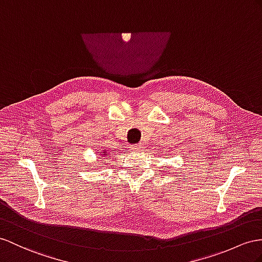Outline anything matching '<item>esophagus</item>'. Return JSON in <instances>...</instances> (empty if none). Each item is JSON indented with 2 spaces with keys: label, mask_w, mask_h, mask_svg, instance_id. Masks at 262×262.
I'll list each match as a JSON object with an SVG mask.
<instances>
[{
  "label": "esophagus",
  "mask_w": 262,
  "mask_h": 262,
  "mask_svg": "<svg viewBox=\"0 0 262 262\" xmlns=\"http://www.w3.org/2000/svg\"><path fill=\"white\" fill-rule=\"evenodd\" d=\"M139 150H143L142 145H134L130 147V151H139Z\"/></svg>",
  "instance_id": "34e87169"
}]
</instances>
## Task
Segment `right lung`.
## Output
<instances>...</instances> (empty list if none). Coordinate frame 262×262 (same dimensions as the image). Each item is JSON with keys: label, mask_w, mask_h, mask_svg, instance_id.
Returning a JSON list of instances; mask_svg holds the SVG:
<instances>
[{"label": "right lung", "mask_w": 262, "mask_h": 262, "mask_svg": "<svg viewBox=\"0 0 262 262\" xmlns=\"http://www.w3.org/2000/svg\"><path fill=\"white\" fill-rule=\"evenodd\" d=\"M98 156H102V157H110L111 156V154L107 151V150H103V151H100L99 154H98Z\"/></svg>", "instance_id": "add662e5"}]
</instances>
